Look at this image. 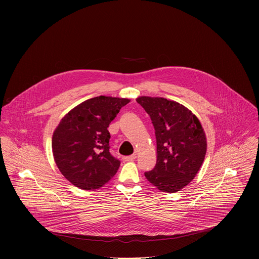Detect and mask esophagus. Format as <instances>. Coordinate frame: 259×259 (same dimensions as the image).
I'll use <instances>...</instances> for the list:
<instances>
[{
  "instance_id": "1",
  "label": "esophagus",
  "mask_w": 259,
  "mask_h": 259,
  "mask_svg": "<svg viewBox=\"0 0 259 259\" xmlns=\"http://www.w3.org/2000/svg\"><path fill=\"white\" fill-rule=\"evenodd\" d=\"M137 155L136 154H132V155H129V156H124L122 157L123 161H133L135 160Z\"/></svg>"
}]
</instances>
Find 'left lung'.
I'll list each match as a JSON object with an SVG mask.
<instances>
[{
    "mask_svg": "<svg viewBox=\"0 0 259 259\" xmlns=\"http://www.w3.org/2000/svg\"><path fill=\"white\" fill-rule=\"evenodd\" d=\"M136 101L150 116L156 137V165L145 176L162 192L180 191L194 179L205 159L204 129L197 116L178 102L148 96Z\"/></svg>",
    "mask_w": 259,
    "mask_h": 259,
    "instance_id": "1",
    "label": "left lung"
}]
</instances>
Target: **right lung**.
I'll use <instances>...</instances> for the list:
<instances>
[{"mask_svg":"<svg viewBox=\"0 0 259 259\" xmlns=\"http://www.w3.org/2000/svg\"><path fill=\"white\" fill-rule=\"evenodd\" d=\"M129 99L99 96L69 111L52 136V152L62 175L74 186L95 190L116 174L120 161L110 152L108 127Z\"/></svg>","mask_w":259,"mask_h":259,"instance_id":"obj_1","label":"right lung"}]
</instances>
